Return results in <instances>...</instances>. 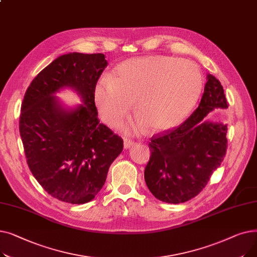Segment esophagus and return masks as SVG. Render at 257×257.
Here are the masks:
<instances>
[{"label": "esophagus", "instance_id": "34e87169", "mask_svg": "<svg viewBox=\"0 0 257 257\" xmlns=\"http://www.w3.org/2000/svg\"><path fill=\"white\" fill-rule=\"evenodd\" d=\"M134 145H136V143L130 141V140H125L124 141V148H125V149H129V148L133 147Z\"/></svg>", "mask_w": 257, "mask_h": 257}]
</instances>
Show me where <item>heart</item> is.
Wrapping results in <instances>:
<instances>
[{
	"label": "heart",
	"instance_id": "obj_1",
	"mask_svg": "<svg viewBox=\"0 0 257 257\" xmlns=\"http://www.w3.org/2000/svg\"><path fill=\"white\" fill-rule=\"evenodd\" d=\"M203 88L197 64L172 56L154 55L118 64L111 78L102 77L93 100L107 124L118 126L132 103L139 116L134 130L161 132L178 126L196 106Z\"/></svg>",
	"mask_w": 257,
	"mask_h": 257
}]
</instances>
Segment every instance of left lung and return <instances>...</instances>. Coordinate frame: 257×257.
Returning <instances> with one entry per match:
<instances>
[{
    "label": "left lung",
    "instance_id": "obj_1",
    "mask_svg": "<svg viewBox=\"0 0 257 257\" xmlns=\"http://www.w3.org/2000/svg\"><path fill=\"white\" fill-rule=\"evenodd\" d=\"M215 108L226 109L228 103L220 81L208 74L192 115L177 128L152 137L145 181L156 199L171 204L191 200L221 166L227 149V125L205 119Z\"/></svg>",
    "mask_w": 257,
    "mask_h": 257
}]
</instances>
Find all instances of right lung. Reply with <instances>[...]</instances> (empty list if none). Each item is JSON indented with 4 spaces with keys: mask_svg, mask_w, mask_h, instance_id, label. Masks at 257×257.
Segmentation results:
<instances>
[{
    "mask_svg": "<svg viewBox=\"0 0 257 257\" xmlns=\"http://www.w3.org/2000/svg\"><path fill=\"white\" fill-rule=\"evenodd\" d=\"M104 54L69 53L52 61L27 89L20 133L33 176L62 202L83 204L103 187L123 140L100 123L93 88L107 66ZM73 89L82 104L65 107L55 94Z\"/></svg>",
    "mask_w": 257,
    "mask_h": 257,
    "instance_id": "obj_1",
    "label": "right lung"
}]
</instances>
